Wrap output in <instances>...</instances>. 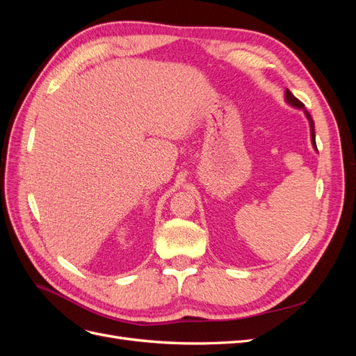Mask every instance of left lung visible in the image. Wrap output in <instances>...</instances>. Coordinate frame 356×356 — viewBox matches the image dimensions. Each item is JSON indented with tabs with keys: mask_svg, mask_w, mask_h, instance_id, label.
<instances>
[{
	"mask_svg": "<svg viewBox=\"0 0 356 356\" xmlns=\"http://www.w3.org/2000/svg\"><path fill=\"white\" fill-rule=\"evenodd\" d=\"M285 101H286V104H289L291 106H294V108H298V110H303V111H305V115L307 117L309 124H310V139H312V145H314V148L318 152V148H316V139H315V123H314V120H312L310 114L306 111L305 105L301 104V102L296 98V96H294L293 93H291L288 89L285 90Z\"/></svg>",
	"mask_w": 356,
	"mask_h": 356,
	"instance_id": "1",
	"label": "left lung"
}]
</instances>
